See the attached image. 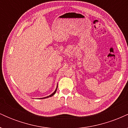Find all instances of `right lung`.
<instances>
[{"instance_id":"obj_1","label":"right lung","mask_w":128,"mask_h":128,"mask_svg":"<svg viewBox=\"0 0 128 128\" xmlns=\"http://www.w3.org/2000/svg\"><path fill=\"white\" fill-rule=\"evenodd\" d=\"M56 90H57V88H56V90H55V92H53V93L52 94H51V95H50V96H48V97H46V98H49V97H51V96H54V94H55V92H56Z\"/></svg>"}]
</instances>
